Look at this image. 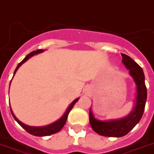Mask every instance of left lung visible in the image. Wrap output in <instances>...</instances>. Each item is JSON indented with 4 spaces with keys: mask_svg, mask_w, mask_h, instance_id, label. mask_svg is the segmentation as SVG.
I'll return each mask as SVG.
<instances>
[{
    "mask_svg": "<svg viewBox=\"0 0 154 154\" xmlns=\"http://www.w3.org/2000/svg\"><path fill=\"white\" fill-rule=\"evenodd\" d=\"M122 62L129 70L137 86L136 103L131 112L126 117L118 120L108 122L100 121L94 118L90 109V123L95 132L105 137H120L126 135L140 122L144 111L146 101V87L144 82V74L141 67L127 54H122Z\"/></svg>",
    "mask_w": 154,
    "mask_h": 154,
    "instance_id": "left-lung-1",
    "label": "left lung"
}]
</instances>
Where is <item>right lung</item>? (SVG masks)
<instances>
[{"label":"right lung","mask_w":154,"mask_h":154,"mask_svg":"<svg viewBox=\"0 0 154 154\" xmlns=\"http://www.w3.org/2000/svg\"><path fill=\"white\" fill-rule=\"evenodd\" d=\"M42 51H43V50L38 49V50H36V51H32L31 53H29V54H27V55L26 56L25 58H24V59L20 63H19L18 64L17 68L15 69V71H14V75L15 74V73L17 72V70H18L19 67H20V66L22 65L24 62H26V61L29 58V57H31L32 56L35 55V54H38V53L42 52ZM78 100H79V98H77L72 102V103H71V104L68 106L67 111L65 112V113L64 114V116H63L62 117L59 119V120L57 121V122H55L52 123V124L49 125L44 126V127H32V126L26 125H25L24 123L21 122L19 120V119H17L15 116H14V112H13L12 109H11V114H12L13 117H14V119H15L17 122H18V124L20 125L21 127L25 129V130L28 133H29L30 134H32V135L38 136V137H43V136L51 135V134H55V133H57V132H58L61 131V129L64 127V124H65V122H66V121H67V116H68L69 112H70V110L72 109V108L74 107V104H75V103L78 101Z\"/></svg>","instance_id":"right-lung-1"}]
</instances>
